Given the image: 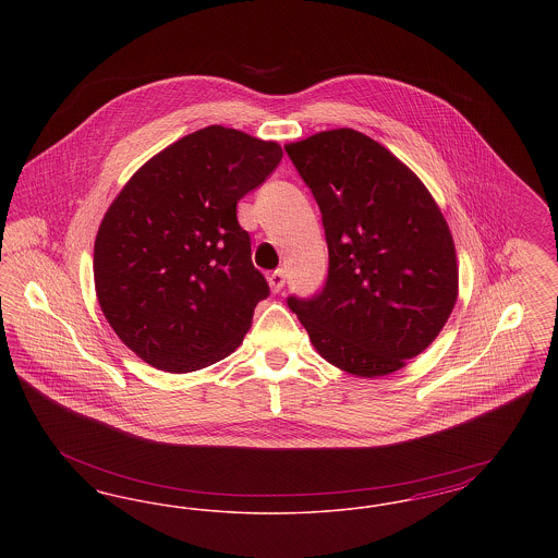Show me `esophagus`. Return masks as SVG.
<instances>
[{
	"mask_svg": "<svg viewBox=\"0 0 558 558\" xmlns=\"http://www.w3.org/2000/svg\"><path fill=\"white\" fill-rule=\"evenodd\" d=\"M267 282H269V289H271V291H282V287H284V271H282V269L271 271V274L267 276Z\"/></svg>",
	"mask_w": 558,
	"mask_h": 558,
	"instance_id": "esophagus-1",
	"label": "esophagus"
}]
</instances>
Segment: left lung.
Returning <instances> with one entry per match:
<instances>
[{
	"label": "left lung",
	"instance_id": "8db88e82",
	"mask_svg": "<svg viewBox=\"0 0 558 558\" xmlns=\"http://www.w3.org/2000/svg\"><path fill=\"white\" fill-rule=\"evenodd\" d=\"M310 186L328 244V278L291 296L319 355L362 378L401 371L430 345L458 299L450 226L421 178L349 128L284 146Z\"/></svg>",
	"mask_w": 558,
	"mask_h": 558
}]
</instances>
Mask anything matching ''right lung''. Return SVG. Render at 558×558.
Here are the masks:
<instances>
[{"instance_id":"right-lung-1","label":"right lung","mask_w":558,"mask_h":558,"mask_svg":"<svg viewBox=\"0 0 558 558\" xmlns=\"http://www.w3.org/2000/svg\"><path fill=\"white\" fill-rule=\"evenodd\" d=\"M282 146L209 125L146 160L110 203L94 242L100 310L157 371L207 368L239 349L269 287L236 205Z\"/></svg>"}]
</instances>
